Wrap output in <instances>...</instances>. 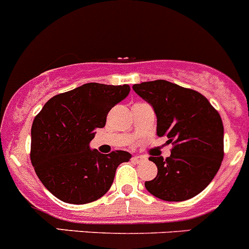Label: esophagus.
<instances>
[{"label": "esophagus", "mask_w": 249, "mask_h": 249, "mask_svg": "<svg viewBox=\"0 0 249 249\" xmlns=\"http://www.w3.org/2000/svg\"><path fill=\"white\" fill-rule=\"evenodd\" d=\"M145 160H146L145 157H142V156H134V157H132V161L136 162V163H141V162H143Z\"/></svg>", "instance_id": "1"}]
</instances>
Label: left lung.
I'll return each instance as SVG.
<instances>
[{"mask_svg":"<svg viewBox=\"0 0 249 249\" xmlns=\"http://www.w3.org/2000/svg\"><path fill=\"white\" fill-rule=\"evenodd\" d=\"M132 89L152 107L157 136L173 145L171 156L150 157L157 166L145 187L156 198L183 201L203 192L224 159V125L220 114L196 90L164 80L134 85Z\"/></svg>","mask_w":249,"mask_h":249,"instance_id":"obj_1","label":"left lung"}]
</instances>
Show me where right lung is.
Here are the masks:
<instances>
[{"label": "right lung", "instance_id": "1", "mask_svg": "<svg viewBox=\"0 0 249 249\" xmlns=\"http://www.w3.org/2000/svg\"><path fill=\"white\" fill-rule=\"evenodd\" d=\"M129 93V85L85 83L53 97L36 115L30 160L44 187L57 199L78 205L102 198L118 166L131 159L126 151L104 155L89 146L109 110Z\"/></svg>", "mask_w": 249, "mask_h": 249}]
</instances>
